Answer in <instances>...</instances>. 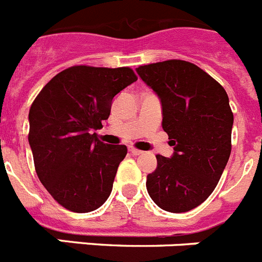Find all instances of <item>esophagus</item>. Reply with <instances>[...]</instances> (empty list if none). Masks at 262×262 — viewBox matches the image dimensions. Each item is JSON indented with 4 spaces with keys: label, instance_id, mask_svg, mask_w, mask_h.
Listing matches in <instances>:
<instances>
[{
    "label": "esophagus",
    "instance_id": "1",
    "mask_svg": "<svg viewBox=\"0 0 262 262\" xmlns=\"http://www.w3.org/2000/svg\"><path fill=\"white\" fill-rule=\"evenodd\" d=\"M128 151L133 155H135V156H139V155L143 154V151H140V149H138V148L135 147H128Z\"/></svg>",
    "mask_w": 262,
    "mask_h": 262
}]
</instances>
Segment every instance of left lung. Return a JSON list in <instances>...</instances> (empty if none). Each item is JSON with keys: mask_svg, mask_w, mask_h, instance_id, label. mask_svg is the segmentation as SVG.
<instances>
[{"mask_svg": "<svg viewBox=\"0 0 262 262\" xmlns=\"http://www.w3.org/2000/svg\"><path fill=\"white\" fill-rule=\"evenodd\" d=\"M138 75L157 93L170 159L156 155L147 190L160 209L185 212L214 191L231 155L233 113L226 90L195 64L166 60L140 66Z\"/></svg>", "mask_w": 262, "mask_h": 262, "instance_id": "obj_1", "label": "left lung"}]
</instances>
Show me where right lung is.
Wrapping results in <instances>:
<instances>
[{"mask_svg":"<svg viewBox=\"0 0 262 262\" xmlns=\"http://www.w3.org/2000/svg\"><path fill=\"white\" fill-rule=\"evenodd\" d=\"M136 80L128 67H69L34 99L29 113L34 165L64 209L93 211L110 195L127 147L105 144L93 131L110 115L113 98Z\"/></svg>","mask_w":262,"mask_h":262,"instance_id":"1","label":"right lung"}]
</instances>
